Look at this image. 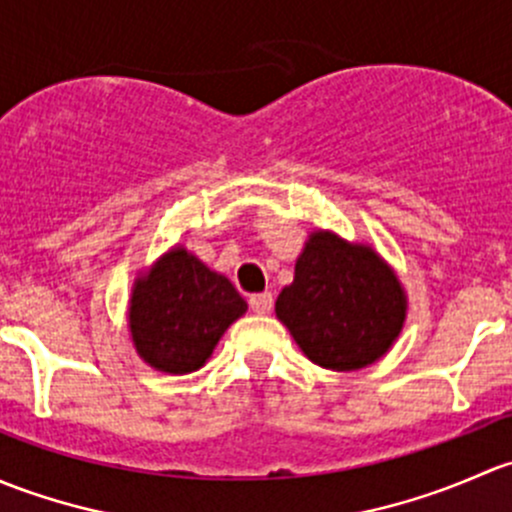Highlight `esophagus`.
Listing matches in <instances>:
<instances>
[{
  "label": "esophagus",
  "instance_id": "esophagus-1",
  "mask_svg": "<svg viewBox=\"0 0 512 512\" xmlns=\"http://www.w3.org/2000/svg\"><path fill=\"white\" fill-rule=\"evenodd\" d=\"M249 305H251V310H254V313H258V315H263V313H268V310L273 308V293H254L249 298Z\"/></svg>",
  "mask_w": 512,
  "mask_h": 512
}]
</instances>
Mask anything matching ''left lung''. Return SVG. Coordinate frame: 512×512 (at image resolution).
<instances>
[{
    "label": "left lung",
    "instance_id": "left-lung-1",
    "mask_svg": "<svg viewBox=\"0 0 512 512\" xmlns=\"http://www.w3.org/2000/svg\"><path fill=\"white\" fill-rule=\"evenodd\" d=\"M402 286L370 246L328 231L310 236L276 315L300 350L328 370H360L382 357L404 323Z\"/></svg>",
    "mask_w": 512,
    "mask_h": 512
}]
</instances>
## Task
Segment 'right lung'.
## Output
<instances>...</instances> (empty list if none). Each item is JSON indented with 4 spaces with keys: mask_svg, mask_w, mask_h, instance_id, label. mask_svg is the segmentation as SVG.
Here are the masks:
<instances>
[{
    "mask_svg": "<svg viewBox=\"0 0 512 512\" xmlns=\"http://www.w3.org/2000/svg\"><path fill=\"white\" fill-rule=\"evenodd\" d=\"M244 313L246 300L229 278L175 249L135 286L130 333L142 360L184 374L207 362L224 330Z\"/></svg>",
    "mask_w": 512,
    "mask_h": 512,
    "instance_id": "add662e5",
    "label": "right lung"
}]
</instances>
